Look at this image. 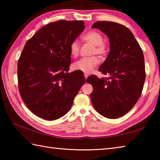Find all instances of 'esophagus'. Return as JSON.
Returning a JSON list of instances; mask_svg holds the SVG:
<instances>
[{
  "label": "esophagus",
  "instance_id": "34e87169",
  "mask_svg": "<svg viewBox=\"0 0 160 160\" xmlns=\"http://www.w3.org/2000/svg\"><path fill=\"white\" fill-rule=\"evenodd\" d=\"M84 78H85L86 79H87V78H88V76H89V74H88V73H84Z\"/></svg>",
  "mask_w": 160,
  "mask_h": 160
}]
</instances>
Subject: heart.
<instances>
[{
  "label": "heart",
  "mask_w": 160,
  "mask_h": 160,
  "mask_svg": "<svg viewBox=\"0 0 160 160\" xmlns=\"http://www.w3.org/2000/svg\"><path fill=\"white\" fill-rule=\"evenodd\" d=\"M83 39L87 42H89L95 45L93 50V54H98L101 56H104L107 52V46L103 40V36L100 33L96 31H90L83 36ZM80 44L77 39H75L71 42L69 45V52L71 55L73 57L78 56L80 53ZM100 62L98 57L93 56L91 57L82 58L80 60L76 61L73 64L74 70L81 71L86 73H90L93 68L97 66Z\"/></svg>",
  "instance_id": "1"
}]
</instances>
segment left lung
Returning a JSON list of instances; mask_svg holds the SVG:
<instances>
[{
  "label": "left lung",
  "instance_id": "8db88e82",
  "mask_svg": "<svg viewBox=\"0 0 160 160\" xmlns=\"http://www.w3.org/2000/svg\"><path fill=\"white\" fill-rule=\"evenodd\" d=\"M109 38L110 52L98 71L108 78L91 76L92 104L102 116L115 119L127 114L140 98L146 78L143 52L132 32L125 26L110 21L96 22Z\"/></svg>",
  "mask_w": 160,
  "mask_h": 160
}]
</instances>
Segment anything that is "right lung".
<instances>
[{
  "mask_svg": "<svg viewBox=\"0 0 160 160\" xmlns=\"http://www.w3.org/2000/svg\"><path fill=\"white\" fill-rule=\"evenodd\" d=\"M82 20H58L42 27L27 41L18 62V89L24 103L44 120L65 115L85 78L80 71L68 73L69 45L85 27Z\"/></svg>",
  "mask_w": 160,
  "mask_h": 160,
  "instance_id": "obj_1",
  "label": "right lung"
}]
</instances>
